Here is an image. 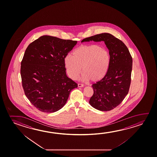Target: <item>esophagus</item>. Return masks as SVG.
Instances as JSON below:
<instances>
[{
	"instance_id": "34e87169",
	"label": "esophagus",
	"mask_w": 157,
	"mask_h": 157,
	"mask_svg": "<svg viewBox=\"0 0 157 157\" xmlns=\"http://www.w3.org/2000/svg\"><path fill=\"white\" fill-rule=\"evenodd\" d=\"M78 87H84V84H81V83H78Z\"/></svg>"
}]
</instances>
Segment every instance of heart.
<instances>
[{
    "instance_id": "b5f03b06",
    "label": "heart",
    "mask_w": 157,
    "mask_h": 157,
    "mask_svg": "<svg viewBox=\"0 0 157 157\" xmlns=\"http://www.w3.org/2000/svg\"><path fill=\"white\" fill-rule=\"evenodd\" d=\"M72 56L68 55L64 59L67 73L75 79L82 68V78L97 82L107 74L111 57L107 49L99 44L82 45L72 52Z\"/></svg>"
}]
</instances>
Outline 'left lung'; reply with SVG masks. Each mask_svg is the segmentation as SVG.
<instances>
[{"mask_svg": "<svg viewBox=\"0 0 157 157\" xmlns=\"http://www.w3.org/2000/svg\"><path fill=\"white\" fill-rule=\"evenodd\" d=\"M92 40L105 42L111 55V62L105 77L92 85L94 94L89 103L98 110L111 111L119 105L128 94L132 58L123 42L111 34H96L82 39V42Z\"/></svg>", "mask_w": 157, "mask_h": 157, "instance_id": "left-lung-1", "label": "left lung"}]
</instances>
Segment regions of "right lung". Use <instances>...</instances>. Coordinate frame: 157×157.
Returning a JSON list of instances; mask_svg holds the SVG:
<instances>
[{
    "instance_id": "add662e5",
    "label": "right lung",
    "mask_w": 157,
    "mask_h": 157,
    "mask_svg": "<svg viewBox=\"0 0 157 157\" xmlns=\"http://www.w3.org/2000/svg\"><path fill=\"white\" fill-rule=\"evenodd\" d=\"M77 41L41 36L27 48L21 61L22 85L39 111L52 113L66 104L78 84L66 75L64 59Z\"/></svg>"
}]
</instances>
